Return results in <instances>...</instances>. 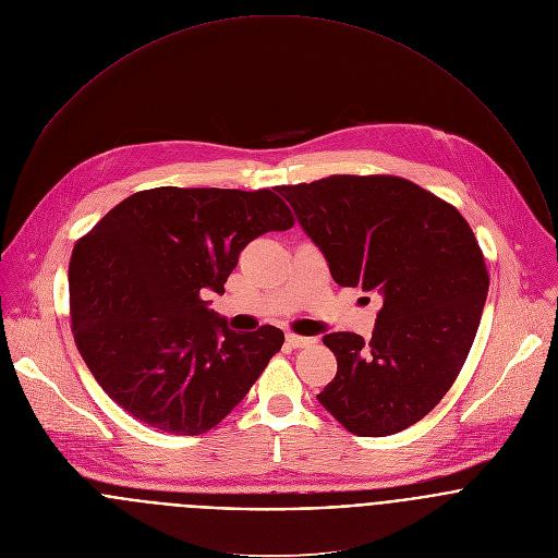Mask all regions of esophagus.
I'll list each match as a JSON object with an SVG mask.
<instances>
[{
	"instance_id": "34e87169",
	"label": "esophagus",
	"mask_w": 558,
	"mask_h": 558,
	"mask_svg": "<svg viewBox=\"0 0 558 558\" xmlns=\"http://www.w3.org/2000/svg\"><path fill=\"white\" fill-rule=\"evenodd\" d=\"M286 342H288L292 349H303V347L314 344V338H310V336H299V333H288V336H286Z\"/></svg>"
}]
</instances>
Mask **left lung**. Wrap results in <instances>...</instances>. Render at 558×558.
I'll return each instance as SVG.
<instances>
[{
	"mask_svg": "<svg viewBox=\"0 0 558 558\" xmlns=\"http://www.w3.org/2000/svg\"><path fill=\"white\" fill-rule=\"evenodd\" d=\"M277 192L333 281L384 299L371 342L323 338L338 371L316 399L357 436L410 427L451 388L482 318L488 272L471 227L399 177L336 174Z\"/></svg>",
	"mask_w": 558,
	"mask_h": 558,
	"instance_id": "8db88e82",
	"label": "left lung"
}]
</instances>
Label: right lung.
I'll use <instances>...</instances> for the list:
<instances>
[{"label":"right lung","mask_w":558,"mask_h":558,"mask_svg":"<svg viewBox=\"0 0 558 558\" xmlns=\"http://www.w3.org/2000/svg\"><path fill=\"white\" fill-rule=\"evenodd\" d=\"M272 190L137 192L74 246L76 347L102 390L137 421L205 434L281 349V329L233 331L203 296L225 292L248 242L294 225Z\"/></svg>","instance_id":"obj_1"}]
</instances>
